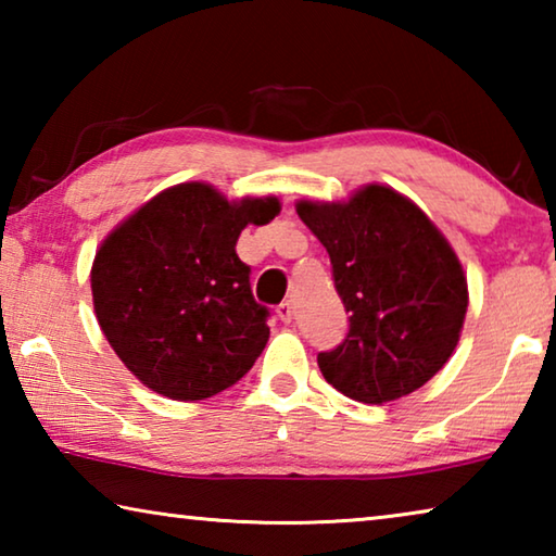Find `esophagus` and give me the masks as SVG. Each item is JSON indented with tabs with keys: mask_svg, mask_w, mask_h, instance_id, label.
<instances>
[{
	"mask_svg": "<svg viewBox=\"0 0 556 556\" xmlns=\"http://www.w3.org/2000/svg\"><path fill=\"white\" fill-rule=\"evenodd\" d=\"M277 318L281 324H289L291 318H294V304H291V301H281L277 306Z\"/></svg>",
	"mask_w": 556,
	"mask_h": 556,
	"instance_id": "1",
	"label": "esophagus"
}]
</instances>
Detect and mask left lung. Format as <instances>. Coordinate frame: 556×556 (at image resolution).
<instances>
[{
    "instance_id": "left-lung-1",
    "label": "left lung",
    "mask_w": 556,
    "mask_h": 556,
    "mask_svg": "<svg viewBox=\"0 0 556 556\" xmlns=\"http://www.w3.org/2000/svg\"><path fill=\"white\" fill-rule=\"evenodd\" d=\"M331 257L348 333L318 353L328 384L382 404L419 390L454 353L468 308L464 267L444 235L390 186L370 184L345 203L299 201Z\"/></svg>"
}]
</instances>
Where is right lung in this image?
Returning <instances> with one entry per match:
<instances>
[{"label":"right lung","instance_id":"add662e5","mask_svg":"<svg viewBox=\"0 0 556 556\" xmlns=\"http://www.w3.org/2000/svg\"><path fill=\"white\" fill-rule=\"evenodd\" d=\"M279 213L275 195L228 201L213 186L166 188L100 244L92 304L112 351L149 390L195 402L232 388L265 351L269 308L235 244Z\"/></svg>","mask_w":556,"mask_h":556}]
</instances>
